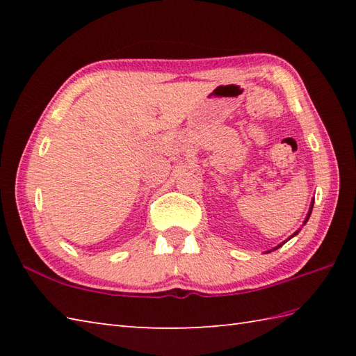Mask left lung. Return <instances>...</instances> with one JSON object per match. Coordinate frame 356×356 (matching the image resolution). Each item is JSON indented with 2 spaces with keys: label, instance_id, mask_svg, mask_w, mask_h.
<instances>
[{
  "label": "left lung",
  "instance_id": "8db88e82",
  "mask_svg": "<svg viewBox=\"0 0 356 356\" xmlns=\"http://www.w3.org/2000/svg\"><path fill=\"white\" fill-rule=\"evenodd\" d=\"M312 208H314V200L311 202V208H309V213H307V216H306V218H305V222H303V225H306V223H307V220H309V217H311V213H312ZM300 229H301V228H300ZM300 229H298V231H295V232L292 234V236H291L289 238H287V240H291V238H292L293 236H297V234L300 232ZM287 240H286V241H287ZM286 241H283V243H280V245H278V246H275L274 249H270V251H275V249H278V248H282V246H283V245L286 243ZM270 251H268V252H270Z\"/></svg>",
  "mask_w": 356,
  "mask_h": 356
}]
</instances>
